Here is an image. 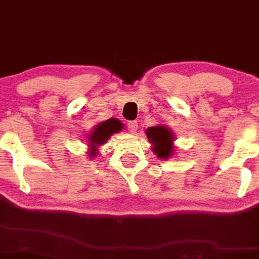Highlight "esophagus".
<instances>
[{"label": "esophagus", "instance_id": "esophagus-1", "mask_svg": "<svg viewBox=\"0 0 259 259\" xmlns=\"http://www.w3.org/2000/svg\"><path fill=\"white\" fill-rule=\"evenodd\" d=\"M137 126H139V123H137V120H132V122H127V129H129L130 133H136Z\"/></svg>", "mask_w": 259, "mask_h": 259}]
</instances>
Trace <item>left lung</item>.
<instances>
[{"instance_id":"1","label":"left lung","mask_w":259,"mask_h":259,"mask_svg":"<svg viewBox=\"0 0 259 259\" xmlns=\"http://www.w3.org/2000/svg\"><path fill=\"white\" fill-rule=\"evenodd\" d=\"M149 142L153 144V153L158 158H169L174 154V134L168 126L156 125L146 130Z\"/></svg>"}]
</instances>
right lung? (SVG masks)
I'll return each mask as SVG.
<instances>
[{
    "label": "right lung",
    "mask_w": 259,
    "mask_h": 259,
    "mask_svg": "<svg viewBox=\"0 0 259 259\" xmlns=\"http://www.w3.org/2000/svg\"><path fill=\"white\" fill-rule=\"evenodd\" d=\"M123 129V123L117 118H109L108 120L97 124L92 127L91 133L88 136L89 146V156L95 157L98 155V147L104 144L113 134L119 133Z\"/></svg>",
    "instance_id": "add662e5"
}]
</instances>
